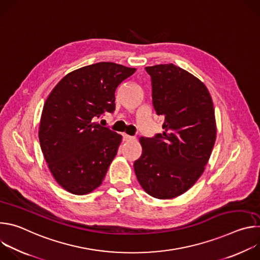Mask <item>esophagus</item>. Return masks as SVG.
Returning <instances> with one entry per match:
<instances>
[{
    "label": "esophagus",
    "mask_w": 260,
    "mask_h": 260,
    "mask_svg": "<svg viewBox=\"0 0 260 260\" xmlns=\"http://www.w3.org/2000/svg\"><path fill=\"white\" fill-rule=\"evenodd\" d=\"M122 136H123V140H124V141H133V140H135V139H136L135 137L128 136V135H126V134H123Z\"/></svg>",
    "instance_id": "obj_1"
}]
</instances>
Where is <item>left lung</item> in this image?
Returning <instances> with one entry per match:
<instances>
[{
  "label": "left lung",
  "instance_id": "8db88e82",
  "mask_svg": "<svg viewBox=\"0 0 260 260\" xmlns=\"http://www.w3.org/2000/svg\"><path fill=\"white\" fill-rule=\"evenodd\" d=\"M152 104L165 117L162 134L140 138L143 151L134 164L143 189L159 200L187 191L205 170L216 140L212 98L206 85L173 63L146 67Z\"/></svg>",
  "mask_w": 260,
  "mask_h": 260
}]
</instances>
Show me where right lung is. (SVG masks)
I'll return each instance as SVG.
<instances>
[{"mask_svg": "<svg viewBox=\"0 0 260 260\" xmlns=\"http://www.w3.org/2000/svg\"><path fill=\"white\" fill-rule=\"evenodd\" d=\"M136 72L98 62L66 75L47 98L39 140L48 168L67 191L82 196L102 184L121 136L95 120L115 110V90Z\"/></svg>", "mask_w": 260, "mask_h": 260, "instance_id": "1", "label": "right lung"}]
</instances>
